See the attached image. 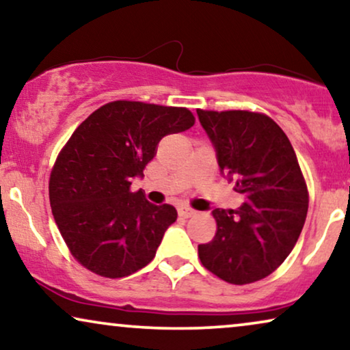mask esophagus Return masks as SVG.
<instances>
[{
  "mask_svg": "<svg viewBox=\"0 0 350 350\" xmlns=\"http://www.w3.org/2000/svg\"><path fill=\"white\" fill-rule=\"evenodd\" d=\"M178 215L181 218H191L193 215H196V212L193 208H188V207H180L178 208Z\"/></svg>",
  "mask_w": 350,
  "mask_h": 350,
  "instance_id": "esophagus-1",
  "label": "esophagus"
}]
</instances>
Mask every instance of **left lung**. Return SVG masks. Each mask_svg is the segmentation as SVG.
Returning a JSON list of instances; mask_svg holds the SVG:
<instances>
[{
    "instance_id": "obj_1",
    "label": "left lung",
    "mask_w": 350,
    "mask_h": 350,
    "mask_svg": "<svg viewBox=\"0 0 350 350\" xmlns=\"http://www.w3.org/2000/svg\"><path fill=\"white\" fill-rule=\"evenodd\" d=\"M199 122L217 152L219 172L245 196L239 210H213L217 234L200 243L204 267L234 285L272 274L293 250L309 198L285 132L250 111H202Z\"/></svg>"
}]
</instances>
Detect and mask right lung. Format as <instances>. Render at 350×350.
Segmentation results:
<instances>
[{"mask_svg": "<svg viewBox=\"0 0 350 350\" xmlns=\"http://www.w3.org/2000/svg\"><path fill=\"white\" fill-rule=\"evenodd\" d=\"M194 126L189 109L118 100L100 107L73 132L57 157L49 199L71 255L95 274L118 279L156 255L174 205L131 193L169 133Z\"/></svg>", "mask_w": 350, "mask_h": 350, "instance_id": "right-lung-1", "label": "right lung"}]
</instances>
